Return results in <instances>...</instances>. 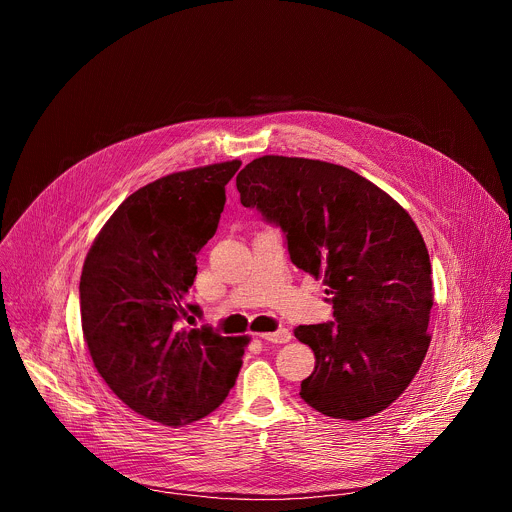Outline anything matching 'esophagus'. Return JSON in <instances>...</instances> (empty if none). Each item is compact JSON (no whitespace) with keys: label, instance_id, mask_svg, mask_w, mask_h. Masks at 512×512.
<instances>
[{"label":"esophagus","instance_id":"obj_1","mask_svg":"<svg viewBox=\"0 0 512 512\" xmlns=\"http://www.w3.org/2000/svg\"><path fill=\"white\" fill-rule=\"evenodd\" d=\"M265 342H273V344H285L291 340V332L287 328H279L277 332H265V334H259Z\"/></svg>","mask_w":512,"mask_h":512}]
</instances>
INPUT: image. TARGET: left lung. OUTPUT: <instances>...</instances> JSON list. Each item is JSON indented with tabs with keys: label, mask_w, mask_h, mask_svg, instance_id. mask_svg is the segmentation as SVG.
Wrapping results in <instances>:
<instances>
[{
	"label": "left lung",
	"mask_w": 512,
	"mask_h": 512,
	"mask_svg": "<svg viewBox=\"0 0 512 512\" xmlns=\"http://www.w3.org/2000/svg\"><path fill=\"white\" fill-rule=\"evenodd\" d=\"M237 190L283 231L291 263L324 277L332 296V322L294 330L316 356L302 399L348 421L387 409L431 340V263L413 218L367 178L320 160L257 158Z\"/></svg>",
	"instance_id": "left-lung-1"
}]
</instances>
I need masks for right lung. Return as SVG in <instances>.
I'll use <instances>...</instances> for the list:
<instances>
[{
  "mask_svg": "<svg viewBox=\"0 0 512 512\" xmlns=\"http://www.w3.org/2000/svg\"><path fill=\"white\" fill-rule=\"evenodd\" d=\"M239 160L164 176L127 196L87 253L83 334L95 369L135 413L188 425L221 405L249 338L180 328L196 255L212 239Z\"/></svg>",
  "mask_w": 512,
  "mask_h": 512,
  "instance_id": "right-lung-1",
  "label": "right lung"
}]
</instances>
